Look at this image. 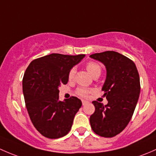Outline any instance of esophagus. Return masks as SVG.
<instances>
[{
  "label": "esophagus",
  "instance_id": "34e87169",
  "mask_svg": "<svg viewBox=\"0 0 156 156\" xmlns=\"http://www.w3.org/2000/svg\"><path fill=\"white\" fill-rule=\"evenodd\" d=\"M82 103H83V106H85V105H86V104H87L88 103H89V102L83 100V101H82Z\"/></svg>",
  "mask_w": 156,
  "mask_h": 156
}]
</instances>
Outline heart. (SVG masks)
<instances>
[{
  "instance_id": "1",
  "label": "heart",
  "mask_w": 156,
  "mask_h": 156,
  "mask_svg": "<svg viewBox=\"0 0 156 156\" xmlns=\"http://www.w3.org/2000/svg\"><path fill=\"white\" fill-rule=\"evenodd\" d=\"M86 67L87 69L88 72L93 77L96 76H100L101 73V67L97 62H89L86 64ZM75 73H76V69H75V67H72L70 70V71H69L68 76H67L69 80H73L75 76ZM91 90L90 89H85V88H79V89L76 90V94L81 98H87L89 94L91 93Z\"/></svg>"
}]
</instances>
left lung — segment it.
Segmentation results:
<instances>
[{
	"mask_svg": "<svg viewBox=\"0 0 156 156\" xmlns=\"http://www.w3.org/2000/svg\"><path fill=\"white\" fill-rule=\"evenodd\" d=\"M90 57L107 68L102 90L108 101L107 105L92 101L95 110L90 116V124L98 135L113 137L126 128L135 110L140 91L139 73L134 62L119 52L106 51Z\"/></svg>",
	"mask_w": 156,
	"mask_h": 156,
	"instance_id": "obj_1",
	"label": "left lung"
}]
</instances>
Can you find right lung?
Instances as JSON below:
<instances>
[{
    "label": "right lung",
    "mask_w": 156,
    "mask_h": 156,
    "mask_svg": "<svg viewBox=\"0 0 156 156\" xmlns=\"http://www.w3.org/2000/svg\"><path fill=\"white\" fill-rule=\"evenodd\" d=\"M85 55L52 53L32 61L22 80L25 106L31 122L44 137L57 139L68 134L82 101L72 96L59 101L58 86L66 85L70 69Z\"/></svg>",
    "instance_id": "add662e5"
}]
</instances>
